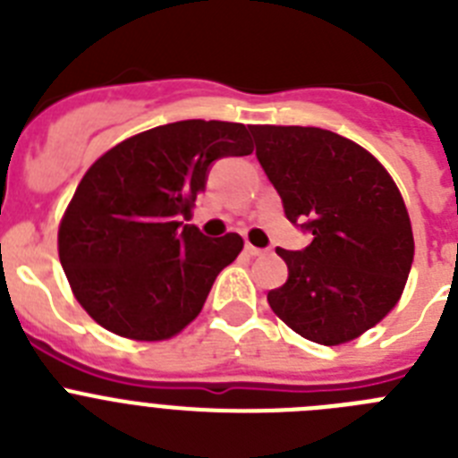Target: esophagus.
<instances>
[{
	"label": "esophagus",
	"mask_w": 458,
	"mask_h": 458,
	"mask_svg": "<svg viewBox=\"0 0 458 458\" xmlns=\"http://www.w3.org/2000/svg\"><path fill=\"white\" fill-rule=\"evenodd\" d=\"M245 252H248L250 257H261V254H266V252H268V250L254 248V245H250V242H248V245H245Z\"/></svg>",
	"instance_id": "esophagus-1"
}]
</instances>
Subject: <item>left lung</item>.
<instances>
[{
    "label": "left lung",
    "mask_w": 458,
    "mask_h": 458,
    "mask_svg": "<svg viewBox=\"0 0 458 458\" xmlns=\"http://www.w3.org/2000/svg\"><path fill=\"white\" fill-rule=\"evenodd\" d=\"M257 157L291 222L311 242L277 248L289 279L268 305L310 342L339 346L394 310L415 242L403 197L387 169L355 141L302 125H252Z\"/></svg>",
    "instance_id": "obj_1"
}]
</instances>
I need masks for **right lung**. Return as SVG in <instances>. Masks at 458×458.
<instances>
[{
    "label": "right lung",
    "mask_w": 458,
    "mask_h": 458,
    "mask_svg": "<svg viewBox=\"0 0 458 458\" xmlns=\"http://www.w3.org/2000/svg\"><path fill=\"white\" fill-rule=\"evenodd\" d=\"M252 128L176 121L132 135L96 160L59 222V261L93 321L135 342H163L199 317L242 238L183 225L213 160L250 156Z\"/></svg>",
    "instance_id": "right-lung-1"
}]
</instances>
